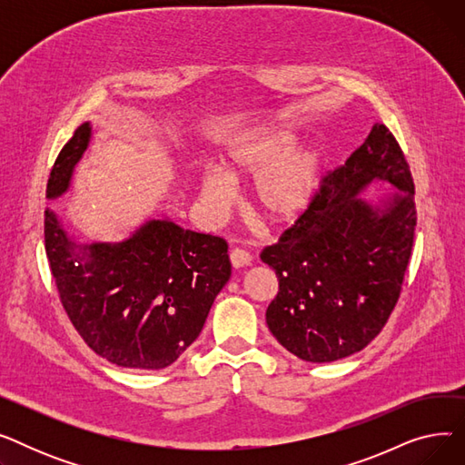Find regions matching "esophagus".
<instances>
[{
	"mask_svg": "<svg viewBox=\"0 0 465 465\" xmlns=\"http://www.w3.org/2000/svg\"><path fill=\"white\" fill-rule=\"evenodd\" d=\"M251 260H252V256L247 251H242V249H233L230 252V262H232L233 267H237V270H239V267L249 265Z\"/></svg>",
	"mask_w": 465,
	"mask_h": 465,
	"instance_id": "obj_1",
	"label": "esophagus"
}]
</instances>
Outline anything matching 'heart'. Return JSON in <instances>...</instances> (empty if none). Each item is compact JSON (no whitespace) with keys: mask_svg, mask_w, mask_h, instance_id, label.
I'll use <instances>...</instances> for the list:
<instances>
[{"mask_svg":"<svg viewBox=\"0 0 465 465\" xmlns=\"http://www.w3.org/2000/svg\"><path fill=\"white\" fill-rule=\"evenodd\" d=\"M296 135L279 128L233 143L223 156V173L202 177V202L214 216L223 214L235 195L233 181H253L256 213L275 226L294 224L311 207L322 175V153L307 146L292 153Z\"/></svg>","mask_w":465,"mask_h":465,"instance_id":"1","label":"heart"}]
</instances>
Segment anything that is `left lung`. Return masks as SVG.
Masks as SVG:
<instances>
[{
  "label": "left lung",
  "mask_w": 465,
  "mask_h": 465,
  "mask_svg": "<svg viewBox=\"0 0 465 465\" xmlns=\"http://www.w3.org/2000/svg\"><path fill=\"white\" fill-rule=\"evenodd\" d=\"M373 180L404 190L382 210L357 198ZM417 205L405 154L384 124L328 171L311 207L262 262L279 292L265 322L294 356L324 363L368 347L392 314L409 265Z\"/></svg>",
  "instance_id": "1"
}]
</instances>
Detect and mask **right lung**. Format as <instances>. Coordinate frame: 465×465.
Returning a JSON list of instances; mask_svg holds the SVG:
<instances>
[{
  "instance_id": "add662e5",
  "label": "right lung",
  "mask_w": 465,
  "mask_h": 465,
  "mask_svg": "<svg viewBox=\"0 0 465 465\" xmlns=\"http://www.w3.org/2000/svg\"><path fill=\"white\" fill-rule=\"evenodd\" d=\"M88 139L86 122L60 151L46 198L67 190ZM45 251L73 328L97 356L132 370L173 363L200 335L232 275L223 237L195 233L169 220H151L128 241L97 242L81 256L46 209Z\"/></svg>"
}]
</instances>
